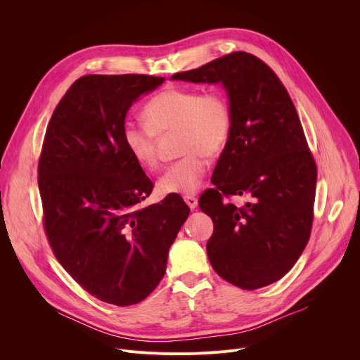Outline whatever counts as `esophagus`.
Returning <instances> with one entry per match:
<instances>
[{
	"label": "esophagus",
	"instance_id": "esophagus-1",
	"mask_svg": "<svg viewBox=\"0 0 360 360\" xmlns=\"http://www.w3.org/2000/svg\"><path fill=\"white\" fill-rule=\"evenodd\" d=\"M184 199H185L186 205H188V207H189L191 210H195V208H196V205H198V199H196L193 195H186V196H184Z\"/></svg>",
	"mask_w": 360,
	"mask_h": 360
}]
</instances>
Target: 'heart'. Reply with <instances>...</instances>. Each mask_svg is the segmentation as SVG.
Returning <instances> with one entry per match:
<instances>
[{
	"instance_id": "1",
	"label": "heart",
	"mask_w": 360,
	"mask_h": 360,
	"mask_svg": "<svg viewBox=\"0 0 360 360\" xmlns=\"http://www.w3.org/2000/svg\"><path fill=\"white\" fill-rule=\"evenodd\" d=\"M145 124L127 121L122 142L139 167L153 171L160 164L158 139L176 131L178 150L160 179L164 193L189 195L199 189L208 171V158L225 149L232 129V111L222 89L171 86L152 96L143 107Z\"/></svg>"
}]
</instances>
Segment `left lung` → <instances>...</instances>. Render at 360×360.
<instances>
[{
    "instance_id": "obj_1",
    "label": "left lung",
    "mask_w": 360,
    "mask_h": 360,
    "mask_svg": "<svg viewBox=\"0 0 360 360\" xmlns=\"http://www.w3.org/2000/svg\"><path fill=\"white\" fill-rule=\"evenodd\" d=\"M172 79L222 82L232 111L229 141L199 198L212 218L207 243L215 272L246 290L268 286L296 264L311 238L318 168L290 95L261 58L235 51ZM248 195L240 207L231 195Z\"/></svg>"
}]
</instances>
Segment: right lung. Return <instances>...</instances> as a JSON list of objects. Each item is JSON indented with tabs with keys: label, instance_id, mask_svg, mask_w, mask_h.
Returning <instances> with one entry per match:
<instances>
[{
	"label": "right lung",
	"instance_id": "add662e5",
	"mask_svg": "<svg viewBox=\"0 0 360 360\" xmlns=\"http://www.w3.org/2000/svg\"><path fill=\"white\" fill-rule=\"evenodd\" d=\"M162 82L145 74L78 78L48 122L38 161L42 224L56 258L89 295L117 306L160 285L189 215L178 193L139 207L153 184L122 142L132 102Z\"/></svg>",
	"mask_w": 360,
	"mask_h": 360
}]
</instances>
